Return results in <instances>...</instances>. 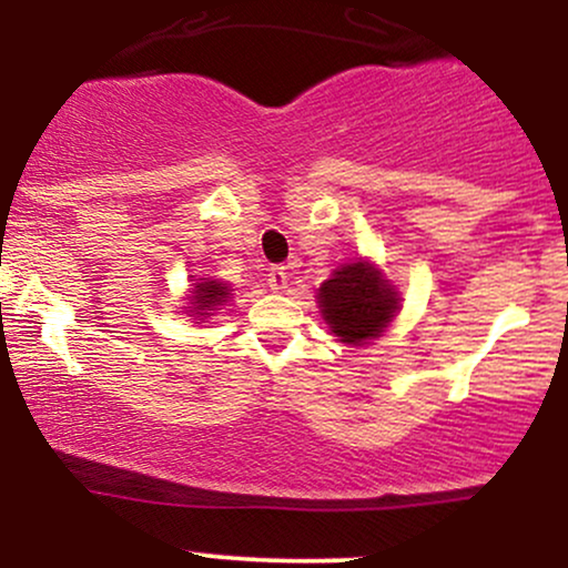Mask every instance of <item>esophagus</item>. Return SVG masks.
<instances>
[{"instance_id":"esophagus-1","label":"esophagus","mask_w":568,"mask_h":568,"mask_svg":"<svg viewBox=\"0 0 568 568\" xmlns=\"http://www.w3.org/2000/svg\"><path fill=\"white\" fill-rule=\"evenodd\" d=\"M266 283H270L272 291H285L288 288V270L285 266H272L270 275H266Z\"/></svg>"}]
</instances>
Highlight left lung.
<instances>
[{
    "mask_svg": "<svg viewBox=\"0 0 568 568\" xmlns=\"http://www.w3.org/2000/svg\"><path fill=\"white\" fill-rule=\"evenodd\" d=\"M323 321L338 336V342L363 347L371 338H379L395 312L400 296L395 285L368 262L344 264L317 291Z\"/></svg>",
    "mask_w": 568,
    "mask_h": 568,
    "instance_id": "obj_1",
    "label": "left lung"
}]
</instances>
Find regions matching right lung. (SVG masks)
<instances>
[{
	"mask_svg": "<svg viewBox=\"0 0 568 568\" xmlns=\"http://www.w3.org/2000/svg\"><path fill=\"white\" fill-rule=\"evenodd\" d=\"M230 285L226 283H219V280H211V277H200V283H194L192 288V296H189V304L186 306L189 312H192L194 317H211V312L221 306L224 302H230Z\"/></svg>",
	"mask_w": 568,
	"mask_h": 568,
	"instance_id": "1",
	"label": "right lung"
}]
</instances>
